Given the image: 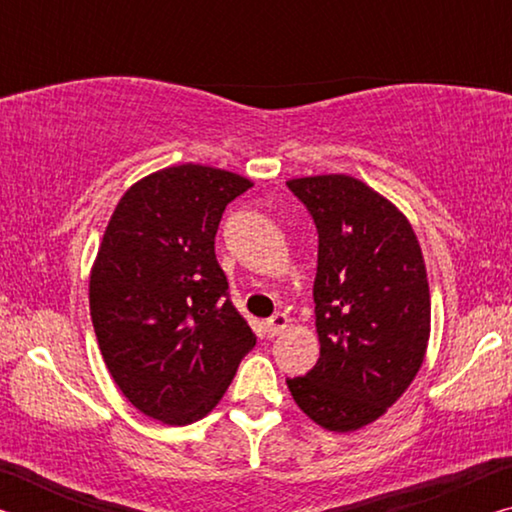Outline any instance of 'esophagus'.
Wrapping results in <instances>:
<instances>
[{"mask_svg":"<svg viewBox=\"0 0 512 512\" xmlns=\"http://www.w3.org/2000/svg\"><path fill=\"white\" fill-rule=\"evenodd\" d=\"M287 325H289V318H287V314H282V311H277V314H273L271 318L266 320V334L271 336H277V334H282L284 329H287Z\"/></svg>","mask_w":512,"mask_h":512,"instance_id":"esophagus-1","label":"esophagus"}]
</instances>
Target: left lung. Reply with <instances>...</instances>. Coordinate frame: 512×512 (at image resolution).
<instances>
[{"mask_svg": "<svg viewBox=\"0 0 512 512\" xmlns=\"http://www.w3.org/2000/svg\"><path fill=\"white\" fill-rule=\"evenodd\" d=\"M318 232L314 280L320 357L287 379L293 400L329 431L375 422L418 375L431 300L418 237L366 183L329 173L289 180Z\"/></svg>", "mask_w": 512, "mask_h": 512, "instance_id": "1", "label": "left lung"}]
</instances>
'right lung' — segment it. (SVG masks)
Here are the masks:
<instances>
[{
    "instance_id": "obj_1",
    "label": "right lung",
    "mask_w": 512,
    "mask_h": 512,
    "mask_svg": "<svg viewBox=\"0 0 512 512\" xmlns=\"http://www.w3.org/2000/svg\"><path fill=\"white\" fill-rule=\"evenodd\" d=\"M248 187L232 171L178 164L112 212L90 275L92 325L119 391L153 420H201L253 350L214 255L225 205Z\"/></svg>"
}]
</instances>
